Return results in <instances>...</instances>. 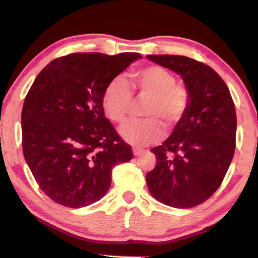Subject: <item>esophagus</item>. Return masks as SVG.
Masks as SVG:
<instances>
[{
  "label": "esophagus",
  "instance_id": "1",
  "mask_svg": "<svg viewBox=\"0 0 258 258\" xmlns=\"http://www.w3.org/2000/svg\"><path fill=\"white\" fill-rule=\"evenodd\" d=\"M145 153V149H142V148H138V147H134L133 148V154L136 156H139V155H141V154H144Z\"/></svg>",
  "mask_w": 258,
  "mask_h": 258
}]
</instances>
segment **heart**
Returning <instances> with one entry per match:
<instances>
[{
    "label": "heart",
    "mask_w": 258,
    "mask_h": 258,
    "mask_svg": "<svg viewBox=\"0 0 258 258\" xmlns=\"http://www.w3.org/2000/svg\"><path fill=\"white\" fill-rule=\"evenodd\" d=\"M137 101L145 102L141 116L145 119L124 125L120 134L128 144L138 147L151 145L163 136L161 124L172 127L187 112L191 94L186 86L176 82L175 75L161 66H148L131 74L130 86L120 76L106 83L102 105L110 120L122 124Z\"/></svg>",
    "instance_id": "obj_1"
}]
</instances>
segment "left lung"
Masks as SVG:
<instances>
[{
  "label": "left lung",
  "mask_w": 258,
  "mask_h": 258,
  "mask_svg": "<svg viewBox=\"0 0 258 258\" xmlns=\"http://www.w3.org/2000/svg\"><path fill=\"white\" fill-rule=\"evenodd\" d=\"M182 76L191 103L174 132L151 149L156 166L146 175L156 201L190 209L221 185L235 152L236 111L225 81L201 61L182 55H147Z\"/></svg>",
  "instance_id": "obj_1"
}]
</instances>
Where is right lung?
Here are the masks:
<instances>
[{
    "mask_svg": "<svg viewBox=\"0 0 258 258\" xmlns=\"http://www.w3.org/2000/svg\"><path fill=\"white\" fill-rule=\"evenodd\" d=\"M139 53H72L52 60L34 80L22 111L23 154L40 190L79 209L106 195L112 168L132 148L105 117L102 94Z\"/></svg>",
    "mask_w": 258,
    "mask_h": 258,
    "instance_id": "add662e5",
    "label": "right lung"
}]
</instances>
